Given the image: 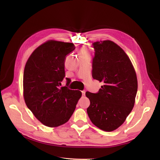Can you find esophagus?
Wrapping results in <instances>:
<instances>
[{"label": "esophagus", "mask_w": 160, "mask_h": 160, "mask_svg": "<svg viewBox=\"0 0 160 160\" xmlns=\"http://www.w3.org/2000/svg\"><path fill=\"white\" fill-rule=\"evenodd\" d=\"M82 96H85V90H82Z\"/></svg>", "instance_id": "1"}]
</instances>
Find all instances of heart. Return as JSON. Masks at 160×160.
<instances>
[{"label":"heart","mask_w":160,"mask_h":160,"mask_svg":"<svg viewBox=\"0 0 160 160\" xmlns=\"http://www.w3.org/2000/svg\"><path fill=\"white\" fill-rule=\"evenodd\" d=\"M81 52H82V54H86V52H87V51H86V49H85V48H83V49H82V50H81Z\"/></svg>","instance_id":"obj_1"}]
</instances>
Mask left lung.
Returning a JSON list of instances; mask_svg holds the SVG:
<instances>
[{
    "mask_svg": "<svg viewBox=\"0 0 160 160\" xmlns=\"http://www.w3.org/2000/svg\"><path fill=\"white\" fill-rule=\"evenodd\" d=\"M92 45V76L103 85L97 93L86 92L90 100L87 111L94 125L111 132L122 125L132 110L138 79L129 58L117 44L104 40Z\"/></svg>",
    "mask_w": 160,
    "mask_h": 160,
    "instance_id": "8db88e82",
    "label": "left lung"
}]
</instances>
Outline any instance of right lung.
Wrapping results in <instances>:
<instances>
[{
	"instance_id": "1",
	"label": "right lung",
	"mask_w": 160,
	"mask_h": 160,
	"mask_svg": "<svg viewBox=\"0 0 160 160\" xmlns=\"http://www.w3.org/2000/svg\"><path fill=\"white\" fill-rule=\"evenodd\" d=\"M75 49L72 43L49 40L37 48L28 59L23 73L25 103L43 125L56 127L66 123L82 96L71 90V80L61 87L65 77L64 62Z\"/></svg>"
}]
</instances>
